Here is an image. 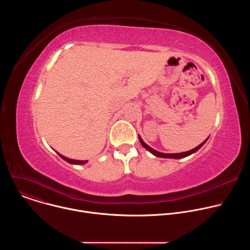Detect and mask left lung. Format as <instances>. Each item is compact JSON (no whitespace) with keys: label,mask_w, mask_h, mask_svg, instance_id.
<instances>
[{"label":"left lung","mask_w":250,"mask_h":250,"mask_svg":"<svg viewBox=\"0 0 250 250\" xmlns=\"http://www.w3.org/2000/svg\"><path fill=\"white\" fill-rule=\"evenodd\" d=\"M138 139H139V141H140L141 146H144L146 149H147L149 152H151L153 155H155V156H157V157H161V158H174V159L184 158V157H186V156H189V155L195 153L196 151H198V150L205 145V142L208 140V138H207L205 141L202 142V144H201L200 146H198L197 147H195V148H193V149H191V150H189V151H186V152H181V153H162V152L156 151L155 149H153L152 147H150L149 146H147V145L146 144V142H145L144 140H142V138H141L139 135H138Z\"/></svg>","instance_id":"1"}]
</instances>
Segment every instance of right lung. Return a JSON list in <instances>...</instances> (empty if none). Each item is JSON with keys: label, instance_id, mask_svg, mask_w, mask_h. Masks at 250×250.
I'll return each mask as SVG.
<instances>
[{"label": "right lung", "instance_id": "right-lung-1", "mask_svg": "<svg viewBox=\"0 0 250 250\" xmlns=\"http://www.w3.org/2000/svg\"><path fill=\"white\" fill-rule=\"evenodd\" d=\"M58 153V152H57ZM58 155L62 158V159H64L65 161H67L68 163H71V164H85L86 162H87V160H74V159H70V158H67V157H65V156H63V155H61V154H59L58 153Z\"/></svg>", "mask_w": 250, "mask_h": 250}]
</instances>
